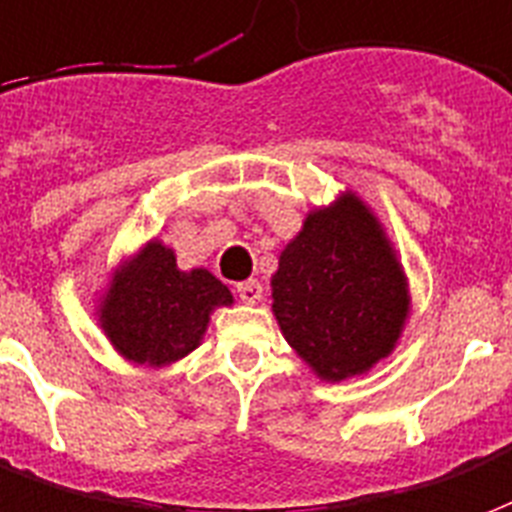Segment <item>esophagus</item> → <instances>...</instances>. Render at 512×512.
<instances>
[{"label": "esophagus", "mask_w": 512, "mask_h": 512, "mask_svg": "<svg viewBox=\"0 0 512 512\" xmlns=\"http://www.w3.org/2000/svg\"><path fill=\"white\" fill-rule=\"evenodd\" d=\"M237 297H240L245 305H256L261 300V283L259 281H242L237 283Z\"/></svg>", "instance_id": "1"}]
</instances>
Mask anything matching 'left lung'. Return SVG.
<instances>
[{
  "label": "left lung",
  "mask_w": 512,
  "mask_h": 512,
  "mask_svg": "<svg viewBox=\"0 0 512 512\" xmlns=\"http://www.w3.org/2000/svg\"><path fill=\"white\" fill-rule=\"evenodd\" d=\"M272 313L324 382L368 374L409 319V283L393 242L357 193L311 210L278 259Z\"/></svg>",
  "instance_id": "obj_1"
}]
</instances>
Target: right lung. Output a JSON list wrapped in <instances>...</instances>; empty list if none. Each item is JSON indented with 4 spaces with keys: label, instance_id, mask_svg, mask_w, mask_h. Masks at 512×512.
<instances>
[{
    "label": "right lung",
    "instance_id": "right-lung-1",
    "mask_svg": "<svg viewBox=\"0 0 512 512\" xmlns=\"http://www.w3.org/2000/svg\"><path fill=\"white\" fill-rule=\"evenodd\" d=\"M229 286L210 270H179L169 245L149 240L111 272L98 322L125 360L163 368L201 343L215 308L231 305Z\"/></svg>",
    "mask_w": 512,
    "mask_h": 512
}]
</instances>
